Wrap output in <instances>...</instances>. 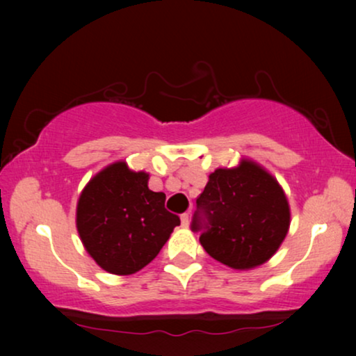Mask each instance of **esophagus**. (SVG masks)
<instances>
[{
    "mask_svg": "<svg viewBox=\"0 0 356 356\" xmlns=\"http://www.w3.org/2000/svg\"><path fill=\"white\" fill-rule=\"evenodd\" d=\"M181 227L183 228L189 227V213H183L181 216Z\"/></svg>",
    "mask_w": 356,
    "mask_h": 356,
    "instance_id": "1",
    "label": "esophagus"
}]
</instances>
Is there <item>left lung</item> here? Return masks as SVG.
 <instances>
[{
    "mask_svg": "<svg viewBox=\"0 0 356 356\" xmlns=\"http://www.w3.org/2000/svg\"><path fill=\"white\" fill-rule=\"evenodd\" d=\"M196 202L207 218L199 241L209 256L232 269L264 264L289 233L291 213L284 188L251 159L212 172ZM201 228L196 216L193 230Z\"/></svg>",
    "mask_w": 356,
    "mask_h": 356,
    "instance_id": "8db88e82",
    "label": "left lung"
}]
</instances>
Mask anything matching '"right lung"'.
I'll use <instances>...</instances> for the list:
<instances>
[{
	"label": "right lung",
	"mask_w": 356,
	"mask_h": 356,
	"mask_svg": "<svg viewBox=\"0 0 356 356\" xmlns=\"http://www.w3.org/2000/svg\"><path fill=\"white\" fill-rule=\"evenodd\" d=\"M179 217L165 209V194L149 189V173L124 160L106 165L82 189L76 227L89 256L115 275H131L155 259Z\"/></svg>",
	"instance_id": "right-lung-1"
}]
</instances>
